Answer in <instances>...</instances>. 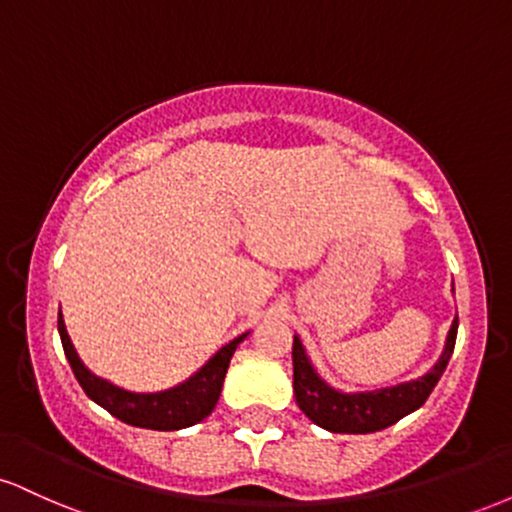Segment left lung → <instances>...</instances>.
<instances>
[{"label": "left lung", "instance_id": "1", "mask_svg": "<svg viewBox=\"0 0 512 512\" xmlns=\"http://www.w3.org/2000/svg\"><path fill=\"white\" fill-rule=\"evenodd\" d=\"M457 317L445 339L443 354L428 373L407 383H397L378 390L346 392L332 387L317 373V368L305 354L301 337H293V395L296 404L313 424L332 433H375L397 424L399 419L411 414L426 402L440 375L448 368V361L455 349Z\"/></svg>", "mask_w": 512, "mask_h": 512}]
</instances>
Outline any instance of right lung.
Instances as JSON below:
<instances>
[{"mask_svg":"<svg viewBox=\"0 0 512 512\" xmlns=\"http://www.w3.org/2000/svg\"><path fill=\"white\" fill-rule=\"evenodd\" d=\"M57 332H60L64 356H67L69 366L74 370V378L79 380L81 390L86 392L88 399H93L98 407L110 411L115 419L125 421L129 426L151 428V431H180V428L195 426L202 419H207L214 411L216 402H219L231 356L236 354L238 344L250 334L245 332L231 339L197 373H192L190 378L178 385L168 387V390L132 392L120 385H113L110 380L91 373L84 366V361L76 354L72 339H69L67 327H64L62 310L57 313Z\"/></svg>","mask_w":512,"mask_h":512,"instance_id":"right-lung-1","label":"right lung"}]
</instances>
